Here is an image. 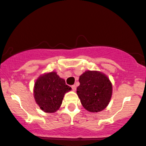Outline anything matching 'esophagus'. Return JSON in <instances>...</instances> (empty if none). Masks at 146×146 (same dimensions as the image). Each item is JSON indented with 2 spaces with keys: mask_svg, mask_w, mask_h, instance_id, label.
I'll return each instance as SVG.
<instances>
[{
  "mask_svg": "<svg viewBox=\"0 0 146 146\" xmlns=\"http://www.w3.org/2000/svg\"><path fill=\"white\" fill-rule=\"evenodd\" d=\"M71 88L73 91H75V90H76V86H75V85H73V86H71Z\"/></svg>",
  "mask_w": 146,
  "mask_h": 146,
  "instance_id": "esophagus-1",
  "label": "esophagus"
}]
</instances>
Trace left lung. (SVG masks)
Here are the masks:
<instances>
[{
	"instance_id": "obj_1",
	"label": "left lung",
	"mask_w": 146,
	"mask_h": 146,
	"mask_svg": "<svg viewBox=\"0 0 146 146\" xmlns=\"http://www.w3.org/2000/svg\"><path fill=\"white\" fill-rule=\"evenodd\" d=\"M77 95L88 111L98 113L108 105L113 94V85L104 73L98 71H85L80 76Z\"/></svg>"
}]
</instances>
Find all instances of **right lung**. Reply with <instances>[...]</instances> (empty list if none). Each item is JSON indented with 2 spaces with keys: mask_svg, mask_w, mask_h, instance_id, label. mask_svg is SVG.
I'll use <instances>...</instances> for the list:
<instances>
[{
  "mask_svg": "<svg viewBox=\"0 0 146 146\" xmlns=\"http://www.w3.org/2000/svg\"><path fill=\"white\" fill-rule=\"evenodd\" d=\"M71 90L64 79L60 78L56 71H51L38 77L34 84L33 96L42 110L53 113L61 106L65 93Z\"/></svg>",
  "mask_w": 146,
  "mask_h": 146,
  "instance_id": "add662e5",
  "label": "right lung"
}]
</instances>
